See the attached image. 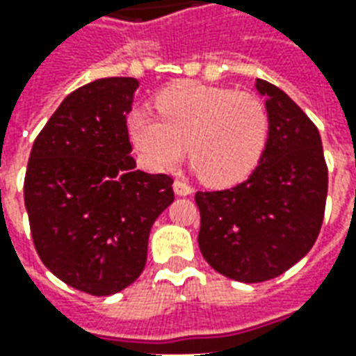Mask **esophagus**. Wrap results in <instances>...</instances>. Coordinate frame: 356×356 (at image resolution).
Segmentation results:
<instances>
[{
    "label": "esophagus",
    "mask_w": 356,
    "mask_h": 356,
    "mask_svg": "<svg viewBox=\"0 0 356 356\" xmlns=\"http://www.w3.org/2000/svg\"><path fill=\"white\" fill-rule=\"evenodd\" d=\"M173 191H175L177 196H188V194H193V186L186 185L183 181H175L173 183Z\"/></svg>",
    "instance_id": "obj_1"
}]
</instances>
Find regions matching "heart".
Segmentation results:
<instances>
[{
    "instance_id": "b5f03b06",
    "label": "heart",
    "mask_w": 356,
    "mask_h": 356,
    "mask_svg": "<svg viewBox=\"0 0 356 356\" xmlns=\"http://www.w3.org/2000/svg\"><path fill=\"white\" fill-rule=\"evenodd\" d=\"M160 118L129 116V133L148 165L170 168L185 152L209 186L236 185L255 170L268 139V112L254 93L179 81L156 97Z\"/></svg>"
}]
</instances>
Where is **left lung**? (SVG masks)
Masks as SVG:
<instances>
[{"mask_svg":"<svg viewBox=\"0 0 356 356\" xmlns=\"http://www.w3.org/2000/svg\"><path fill=\"white\" fill-rule=\"evenodd\" d=\"M267 147L254 173L227 191L196 193L198 246L219 275L254 284L303 259L321 232L328 168L316 125L282 89L265 80Z\"/></svg>","mask_w":356,"mask_h":356,"instance_id":"1","label":"left lung"}]
</instances>
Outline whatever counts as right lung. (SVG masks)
Segmentation results:
<instances>
[{"label": "right lung", "mask_w": 356, "mask_h": 356, "mask_svg": "<svg viewBox=\"0 0 356 356\" xmlns=\"http://www.w3.org/2000/svg\"><path fill=\"white\" fill-rule=\"evenodd\" d=\"M135 78L95 80L60 102L28 160L24 206L35 252L63 282L110 296L145 268L173 179L135 168L127 114Z\"/></svg>", "instance_id": "obj_1"}]
</instances>
